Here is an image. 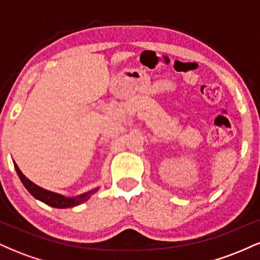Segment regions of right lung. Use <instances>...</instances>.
Returning a JSON list of instances; mask_svg holds the SVG:
<instances>
[{
    "instance_id": "right-lung-1",
    "label": "right lung",
    "mask_w": 260,
    "mask_h": 260,
    "mask_svg": "<svg viewBox=\"0 0 260 260\" xmlns=\"http://www.w3.org/2000/svg\"><path fill=\"white\" fill-rule=\"evenodd\" d=\"M14 168H16V171L18 176H19L20 181L24 184V187L28 189V192L34 197V198L39 199L40 202L45 203V204L50 205L52 208H58V209H64V208H73L77 207V205L83 204V203L88 201L90 198L91 194H94L95 192H98L99 187L94 188V189L89 190V192L83 193V194L77 196V197H64L62 194H58V193L51 192V190L44 189V188L39 187L38 184H35L34 182H31L29 178H26L23 172L20 171L19 168L16 162H14Z\"/></svg>"
}]
</instances>
